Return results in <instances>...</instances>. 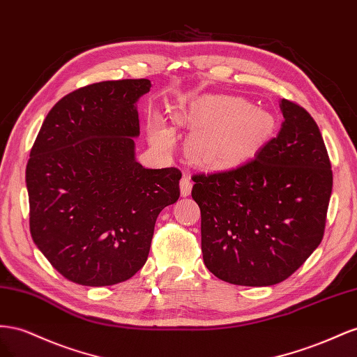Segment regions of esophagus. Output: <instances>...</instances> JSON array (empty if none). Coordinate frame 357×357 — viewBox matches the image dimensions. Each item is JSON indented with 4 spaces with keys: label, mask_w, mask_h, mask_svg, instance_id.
<instances>
[{
    "label": "esophagus",
    "mask_w": 357,
    "mask_h": 357,
    "mask_svg": "<svg viewBox=\"0 0 357 357\" xmlns=\"http://www.w3.org/2000/svg\"><path fill=\"white\" fill-rule=\"evenodd\" d=\"M191 187H192V181L188 173H184V176L181 179V195L182 196H190L191 192Z\"/></svg>",
    "instance_id": "obj_1"
}]
</instances>
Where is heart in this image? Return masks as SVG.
Masks as SVG:
<instances>
[{
	"label": "heart",
	"mask_w": 357,
	"mask_h": 357,
	"mask_svg": "<svg viewBox=\"0 0 357 357\" xmlns=\"http://www.w3.org/2000/svg\"><path fill=\"white\" fill-rule=\"evenodd\" d=\"M191 127H206L196 144V154L208 162H226L241 155L266 128L260 110L233 97L205 98L191 103L179 115ZM152 136L158 144H169L170 136L160 124H152Z\"/></svg>",
	"instance_id": "b5f03b06"
}]
</instances>
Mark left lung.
<instances>
[{
	"label": "left lung",
	"instance_id": "8db88e82",
	"mask_svg": "<svg viewBox=\"0 0 357 357\" xmlns=\"http://www.w3.org/2000/svg\"><path fill=\"white\" fill-rule=\"evenodd\" d=\"M280 107L281 130L252 158L192 175L203 261L236 286L287 280L324 235L333 182L328 151L307 110L286 98Z\"/></svg>",
	"mask_w": 357,
	"mask_h": 357
}]
</instances>
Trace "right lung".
<instances>
[{"label": "right lung", "instance_id": "1", "mask_svg": "<svg viewBox=\"0 0 357 357\" xmlns=\"http://www.w3.org/2000/svg\"><path fill=\"white\" fill-rule=\"evenodd\" d=\"M148 79L79 88L50 109L26 165L29 230L80 286L122 282L146 263L158 213L179 199L176 167L137 162V100Z\"/></svg>", "mask_w": 357, "mask_h": 357}]
</instances>
